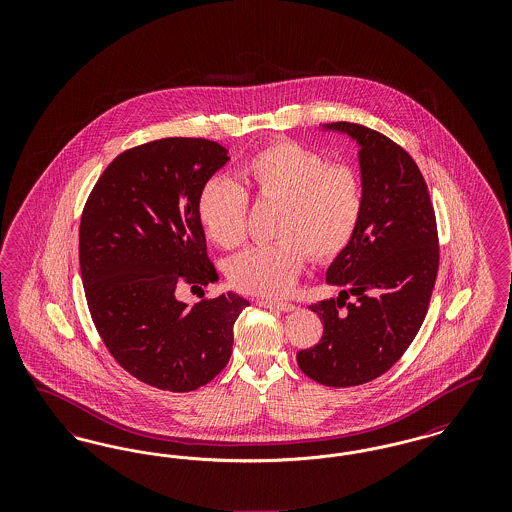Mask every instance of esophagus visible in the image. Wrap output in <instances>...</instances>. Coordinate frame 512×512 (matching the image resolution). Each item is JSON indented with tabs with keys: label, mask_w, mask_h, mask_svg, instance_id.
<instances>
[{
	"label": "esophagus",
	"mask_w": 512,
	"mask_h": 512,
	"mask_svg": "<svg viewBox=\"0 0 512 512\" xmlns=\"http://www.w3.org/2000/svg\"><path fill=\"white\" fill-rule=\"evenodd\" d=\"M261 307H267V309H276V311H282V313H292L295 309V305L290 301H272V299H259L257 301Z\"/></svg>",
	"instance_id": "1"
}]
</instances>
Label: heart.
<instances>
[{"mask_svg":"<svg viewBox=\"0 0 512 512\" xmlns=\"http://www.w3.org/2000/svg\"><path fill=\"white\" fill-rule=\"evenodd\" d=\"M240 184L213 178L197 197V220L222 249L244 242L249 195L278 203L268 244L251 245L230 259V284L245 293L274 297L288 292L307 255L330 263L353 242L365 211V186L351 165L295 142H276L245 159Z\"/></svg>","mask_w":512,"mask_h":512,"instance_id":"heart-1","label":"heart"}]
</instances>
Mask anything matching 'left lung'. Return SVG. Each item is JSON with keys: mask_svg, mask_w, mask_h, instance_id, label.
<instances>
[{"mask_svg": "<svg viewBox=\"0 0 512 512\" xmlns=\"http://www.w3.org/2000/svg\"><path fill=\"white\" fill-rule=\"evenodd\" d=\"M326 128L361 147L365 211L326 272L340 297L311 305L322 338L297 353V365L318 384L349 388L388 372L418 334L438 276V224L424 176L403 147L355 122Z\"/></svg>", "mask_w": 512, "mask_h": 512, "instance_id": "1", "label": "left lung"}]
</instances>
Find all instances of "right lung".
Instances as JSON below:
<instances>
[{
    "instance_id": "add662e5",
    "label": "right lung",
    "mask_w": 512,
    "mask_h": 512,
    "mask_svg": "<svg viewBox=\"0 0 512 512\" xmlns=\"http://www.w3.org/2000/svg\"><path fill=\"white\" fill-rule=\"evenodd\" d=\"M228 161L205 138H163L117 155L80 219L78 259L99 336L119 365L157 390L194 391L232 355L234 322L249 305L236 293L188 307L219 278L197 220V197ZM205 295V293H203Z\"/></svg>"
}]
</instances>
